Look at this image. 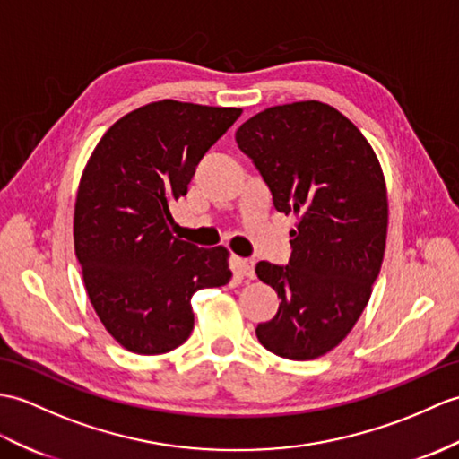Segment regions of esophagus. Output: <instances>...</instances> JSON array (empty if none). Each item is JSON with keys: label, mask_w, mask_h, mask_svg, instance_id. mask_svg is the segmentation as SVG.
I'll list each match as a JSON object with an SVG mask.
<instances>
[{"label": "esophagus", "mask_w": 459, "mask_h": 459, "mask_svg": "<svg viewBox=\"0 0 459 459\" xmlns=\"http://www.w3.org/2000/svg\"><path fill=\"white\" fill-rule=\"evenodd\" d=\"M237 270L244 275V278H254V262L247 258L237 260Z\"/></svg>", "instance_id": "obj_1"}]
</instances>
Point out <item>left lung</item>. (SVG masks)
I'll list each match as a JSON object with an SVG mask.
<instances>
[{"mask_svg":"<svg viewBox=\"0 0 459 459\" xmlns=\"http://www.w3.org/2000/svg\"><path fill=\"white\" fill-rule=\"evenodd\" d=\"M234 138L275 209L297 219L290 265H255L281 299L255 336L280 358H321L354 328L381 270L389 222L381 164L348 117L315 100L255 113Z\"/></svg>","mask_w":459,"mask_h":459,"instance_id":"left-lung-1","label":"left lung"}]
</instances>
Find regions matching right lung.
Instances as JSON below:
<instances>
[{
  "instance_id": "obj_1",
  "label": "right lung",
  "mask_w": 459,
  "mask_h": 459,
  "mask_svg": "<svg viewBox=\"0 0 459 459\" xmlns=\"http://www.w3.org/2000/svg\"><path fill=\"white\" fill-rule=\"evenodd\" d=\"M240 113L176 100L146 103L109 126L83 168L74 250L93 311L134 354L184 344L194 330L191 297L230 280V252L176 238L169 207Z\"/></svg>"
}]
</instances>
